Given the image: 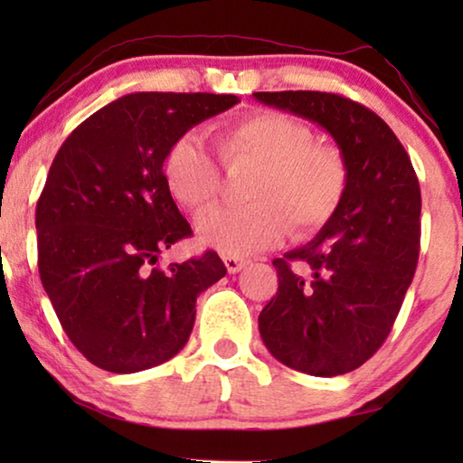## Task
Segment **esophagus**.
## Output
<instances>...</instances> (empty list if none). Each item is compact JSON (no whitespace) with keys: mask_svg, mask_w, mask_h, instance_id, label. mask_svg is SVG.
<instances>
[{"mask_svg":"<svg viewBox=\"0 0 463 463\" xmlns=\"http://www.w3.org/2000/svg\"><path fill=\"white\" fill-rule=\"evenodd\" d=\"M223 263H225V268H227V271H230V274H236V271L244 269L246 263H249V261H246V259H240V257H225Z\"/></svg>","mask_w":463,"mask_h":463,"instance_id":"1","label":"esophagus"}]
</instances>
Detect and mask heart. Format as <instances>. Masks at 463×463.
<instances>
[{
	"label": "heart",
	"instance_id": "1",
	"mask_svg": "<svg viewBox=\"0 0 463 463\" xmlns=\"http://www.w3.org/2000/svg\"><path fill=\"white\" fill-rule=\"evenodd\" d=\"M227 170L252 168L242 200L198 221L200 242L227 257L265 250L287 236H316L331 223L345 198L350 168L337 145L314 141L306 122L280 111H252L214 135ZM162 179L176 204L206 213L221 194V170L204 143L183 135L162 160Z\"/></svg>",
	"mask_w": 463,
	"mask_h": 463
}]
</instances>
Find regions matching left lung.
I'll return each mask as SVG.
<instances>
[{"label":"left lung","instance_id":"1","mask_svg":"<svg viewBox=\"0 0 463 463\" xmlns=\"http://www.w3.org/2000/svg\"><path fill=\"white\" fill-rule=\"evenodd\" d=\"M255 99L320 124L347 157L337 214L312 242L274 259L278 293L259 314L276 360L307 375H344L383 345L415 276L420 181L402 143L369 107L316 90Z\"/></svg>","mask_w":463,"mask_h":463}]
</instances>
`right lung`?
I'll list each match as a JSON object with an SVG mask.
<instances>
[{
  "instance_id": "1",
  "label": "right lung",
  "mask_w": 463,
  "mask_h": 463,
  "mask_svg": "<svg viewBox=\"0 0 463 463\" xmlns=\"http://www.w3.org/2000/svg\"><path fill=\"white\" fill-rule=\"evenodd\" d=\"M236 103L233 94H126L61 145L35 208L37 268L62 331L99 369L137 373L179 354L198 295L227 274L214 250L157 265L192 236L162 160L192 126Z\"/></svg>"
}]
</instances>
